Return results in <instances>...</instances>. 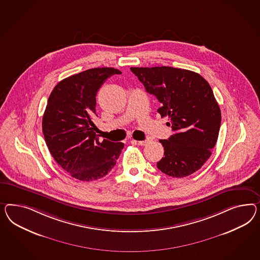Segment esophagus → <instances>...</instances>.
I'll return each instance as SVG.
<instances>
[{
  "label": "esophagus",
  "instance_id": "obj_1",
  "mask_svg": "<svg viewBox=\"0 0 260 260\" xmlns=\"http://www.w3.org/2000/svg\"><path fill=\"white\" fill-rule=\"evenodd\" d=\"M149 142H150V140L147 139V140L138 141L137 143H138V145H140V146H147Z\"/></svg>",
  "mask_w": 260,
  "mask_h": 260
}]
</instances>
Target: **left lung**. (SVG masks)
I'll use <instances>...</instances> for the list:
<instances>
[{
	"instance_id": "8db88e82",
	"label": "left lung",
	"mask_w": 260,
	"mask_h": 260,
	"mask_svg": "<svg viewBox=\"0 0 260 260\" xmlns=\"http://www.w3.org/2000/svg\"><path fill=\"white\" fill-rule=\"evenodd\" d=\"M148 93L159 100L157 112L168 116L174 134L160 140L162 173L183 178L201 169L218 140L221 113L209 83L195 72L168 66L132 67Z\"/></svg>"
}]
</instances>
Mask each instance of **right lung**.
I'll return each instance as SVG.
<instances>
[{
	"mask_svg": "<svg viewBox=\"0 0 260 260\" xmlns=\"http://www.w3.org/2000/svg\"><path fill=\"white\" fill-rule=\"evenodd\" d=\"M114 68H93L59 81L51 92L42 117V133L50 153L77 180L90 182L107 175L115 166L123 143L99 141L92 119L96 93Z\"/></svg>",
	"mask_w": 260,
	"mask_h": 260,
	"instance_id": "1",
	"label": "right lung"
}]
</instances>
